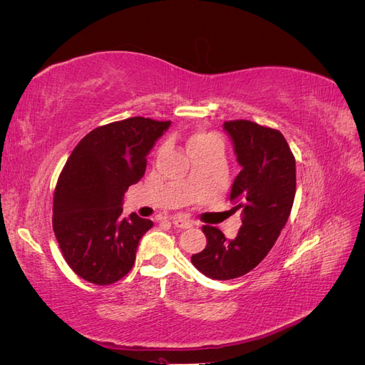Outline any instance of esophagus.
I'll return each instance as SVG.
<instances>
[{
	"instance_id": "obj_1",
	"label": "esophagus",
	"mask_w": 365,
	"mask_h": 365,
	"mask_svg": "<svg viewBox=\"0 0 365 365\" xmlns=\"http://www.w3.org/2000/svg\"><path fill=\"white\" fill-rule=\"evenodd\" d=\"M173 225L176 228H190L193 224L190 222V220L182 219V217H173Z\"/></svg>"
}]
</instances>
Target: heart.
<instances>
[{
  "label": "heart",
  "mask_w": 365,
  "mask_h": 365,
  "mask_svg": "<svg viewBox=\"0 0 365 365\" xmlns=\"http://www.w3.org/2000/svg\"><path fill=\"white\" fill-rule=\"evenodd\" d=\"M215 149H222V143H220V140L215 134L195 132L187 140V150H189L192 158L201 155V153L212 152Z\"/></svg>",
  "instance_id": "1"
}]
</instances>
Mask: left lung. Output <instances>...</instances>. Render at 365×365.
<instances>
[{"label":"left lung","instance_id":"1","mask_svg":"<svg viewBox=\"0 0 365 365\" xmlns=\"http://www.w3.org/2000/svg\"><path fill=\"white\" fill-rule=\"evenodd\" d=\"M242 168L231 185V212L242 210V227L228 239L202 227L207 247L192 256L197 271L215 280L245 275L267 257L291 215L295 197V158L282 132L248 120L225 121Z\"/></svg>","mask_w":365,"mask_h":365}]
</instances>
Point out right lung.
<instances>
[{"label": "right lung", "instance_id": "obj_1", "mask_svg": "<svg viewBox=\"0 0 365 365\" xmlns=\"http://www.w3.org/2000/svg\"><path fill=\"white\" fill-rule=\"evenodd\" d=\"M170 121L130 117L91 130L65 163L54 190L53 230L70 268L94 284L132 269L140 239L153 227L121 217L125 193L146 170V157Z\"/></svg>", "mask_w": 365, "mask_h": 365}]
</instances>
